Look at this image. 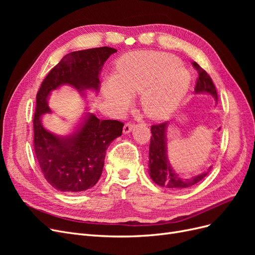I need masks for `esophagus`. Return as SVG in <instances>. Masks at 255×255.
Listing matches in <instances>:
<instances>
[{
  "mask_svg": "<svg viewBox=\"0 0 255 255\" xmlns=\"http://www.w3.org/2000/svg\"><path fill=\"white\" fill-rule=\"evenodd\" d=\"M134 126L132 125V123H126L125 127H123V134H129L130 132H132Z\"/></svg>",
  "mask_w": 255,
  "mask_h": 255,
  "instance_id": "34e87169",
  "label": "esophagus"
}]
</instances>
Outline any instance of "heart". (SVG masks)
Segmentation results:
<instances>
[{"instance_id": "1", "label": "heart", "mask_w": 255, "mask_h": 255, "mask_svg": "<svg viewBox=\"0 0 255 255\" xmlns=\"http://www.w3.org/2000/svg\"><path fill=\"white\" fill-rule=\"evenodd\" d=\"M191 84L188 69L164 52H133L119 59L114 79L104 82L105 101L117 115L125 114L140 94L143 113L154 120L166 119L176 111Z\"/></svg>"}]
</instances>
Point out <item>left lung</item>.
Listing matches in <instances>:
<instances>
[{"label":"left lung","instance_id":"8db88e82","mask_svg":"<svg viewBox=\"0 0 255 255\" xmlns=\"http://www.w3.org/2000/svg\"><path fill=\"white\" fill-rule=\"evenodd\" d=\"M192 66L198 71L199 78L197 79V84L195 87L196 94H206L212 96L215 101H218L217 91H216L215 85L211 79V76L200 67L196 61L192 63ZM167 128L168 122L160 123L157 126L151 127V141L149 149V174L152 181L157 184L158 186L164 187L169 190H181L194 186L199 183L210 172L212 166L208 168L207 171H204L198 175H195L189 179L183 177L177 173L170 161L167 154Z\"/></svg>","mask_w":255,"mask_h":255}]
</instances>
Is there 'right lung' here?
<instances>
[{
  "mask_svg": "<svg viewBox=\"0 0 255 255\" xmlns=\"http://www.w3.org/2000/svg\"><path fill=\"white\" fill-rule=\"evenodd\" d=\"M116 49L102 47L67 54L45 76L36 97L34 149L41 171L55 189L80 192L94 187L102 174L109 145L121 136L123 123L100 120L87 112L71 133L59 135L42 125L52 111L48 99L63 85L76 89L83 97L87 90L98 91L102 67Z\"/></svg>",
  "mask_w": 255,
  "mask_h": 255,
  "instance_id": "1",
  "label": "right lung"
}]
</instances>
